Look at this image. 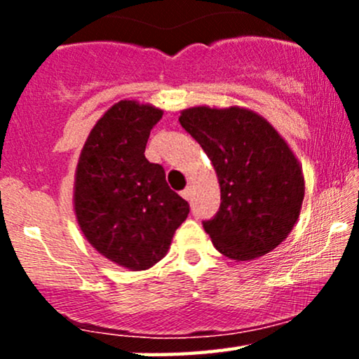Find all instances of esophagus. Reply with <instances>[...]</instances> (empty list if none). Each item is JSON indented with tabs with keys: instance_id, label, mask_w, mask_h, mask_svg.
I'll return each instance as SVG.
<instances>
[{
	"instance_id": "obj_1",
	"label": "esophagus",
	"mask_w": 359,
	"mask_h": 359,
	"mask_svg": "<svg viewBox=\"0 0 359 359\" xmlns=\"http://www.w3.org/2000/svg\"><path fill=\"white\" fill-rule=\"evenodd\" d=\"M182 197H184L185 201H191V199H192V189H191V187L184 189V191H182Z\"/></svg>"
}]
</instances>
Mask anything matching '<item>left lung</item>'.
<instances>
[{"label": "left lung", "mask_w": 359, "mask_h": 359, "mask_svg": "<svg viewBox=\"0 0 359 359\" xmlns=\"http://www.w3.org/2000/svg\"><path fill=\"white\" fill-rule=\"evenodd\" d=\"M179 121L219 182V211L204 221L216 250L248 262L277 248L294 229L306 194L302 165L282 135L240 106H194L180 111Z\"/></svg>", "instance_id": "1"}]
</instances>
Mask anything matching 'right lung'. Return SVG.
Segmentation results:
<instances>
[{"mask_svg":"<svg viewBox=\"0 0 359 359\" xmlns=\"http://www.w3.org/2000/svg\"><path fill=\"white\" fill-rule=\"evenodd\" d=\"M163 111L135 100L113 104L90 130L74 177V212L97 253L131 271L148 270L170 248L189 204L165 170L145 158Z\"/></svg>","mask_w":359,"mask_h":359,"instance_id":"add662e5","label":"right lung"}]
</instances>
